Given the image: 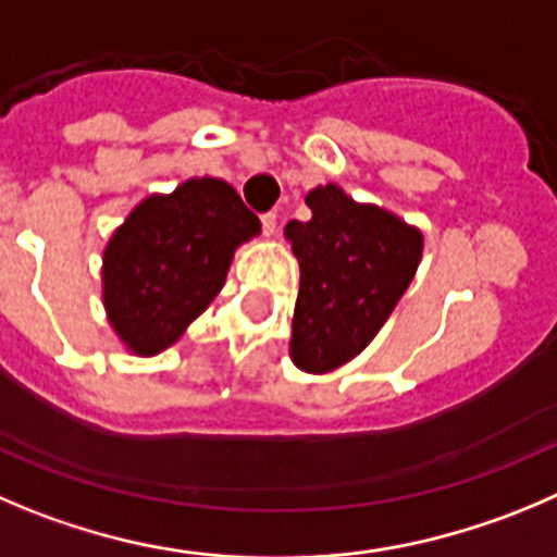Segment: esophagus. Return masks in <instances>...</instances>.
Returning <instances> with one entry per match:
<instances>
[{"instance_id": "esophagus-1", "label": "esophagus", "mask_w": 557, "mask_h": 557, "mask_svg": "<svg viewBox=\"0 0 557 557\" xmlns=\"http://www.w3.org/2000/svg\"><path fill=\"white\" fill-rule=\"evenodd\" d=\"M259 224H262V232L264 235H275V226H278V215L275 213H262L259 215Z\"/></svg>"}]
</instances>
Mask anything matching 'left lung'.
I'll use <instances>...</instances> for the list:
<instances>
[{
    "label": "left lung",
    "instance_id": "obj_1",
    "mask_svg": "<svg viewBox=\"0 0 557 557\" xmlns=\"http://www.w3.org/2000/svg\"><path fill=\"white\" fill-rule=\"evenodd\" d=\"M309 221H289L300 262L293 361L325 374L361 352L410 287L423 237L394 213L358 205L338 185L306 196Z\"/></svg>",
    "mask_w": 557,
    "mask_h": 557
}]
</instances>
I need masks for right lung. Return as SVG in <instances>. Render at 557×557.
Masks as SVG:
<instances>
[{"mask_svg": "<svg viewBox=\"0 0 557 557\" xmlns=\"http://www.w3.org/2000/svg\"><path fill=\"white\" fill-rule=\"evenodd\" d=\"M257 232L259 219L224 180H188L145 199L103 253V304L120 338L139 355L177 342Z\"/></svg>", "mask_w": 557, "mask_h": 557, "instance_id": "right-lung-1", "label": "right lung"}]
</instances>
